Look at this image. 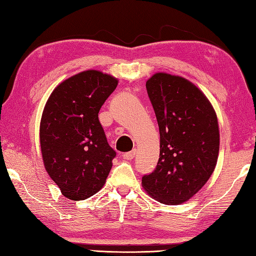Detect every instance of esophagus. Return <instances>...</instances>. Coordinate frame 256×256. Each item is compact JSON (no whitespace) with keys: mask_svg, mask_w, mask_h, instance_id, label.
<instances>
[{"mask_svg":"<svg viewBox=\"0 0 256 256\" xmlns=\"http://www.w3.org/2000/svg\"><path fill=\"white\" fill-rule=\"evenodd\" d=\"M135 154H136V151H135V150H133V151H131V152L124 153L123 154V158L125 160H133L135 158Z\"/></svg>","mask_w":256,"mask_h":256,"instance_id":"34e87169","label":"esophagus"}]
</instances>
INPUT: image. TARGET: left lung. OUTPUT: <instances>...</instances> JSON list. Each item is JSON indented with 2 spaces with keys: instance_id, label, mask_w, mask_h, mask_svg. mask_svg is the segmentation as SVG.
Segmentation results:
<instances>
[{
  "instance_id": "8db88e82",
  "label": "left lung",
  "mask_w": 256,
  "mask_h": 256,
  "mask_svg": "<svg viewBox=\"0 0 256 256\" xmlns=\"http://www.w3.org/2000/svg\"><path fill=\"white\" fill-rule=\"evenodd\" d=\"M146 91L158 124L160 158L142 186L158 202L182 204L204 186L216 165V114L201 90L181 76L154 74Z\"/></svg>"
}]
</instances>
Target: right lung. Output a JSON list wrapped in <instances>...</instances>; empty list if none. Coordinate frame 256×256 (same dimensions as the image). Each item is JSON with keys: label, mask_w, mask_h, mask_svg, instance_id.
<instances>
[{"label": "right lung", "mask_w": 256, "mask_h": 256, "mask_svg": "<svg viewBox=\"0 0 256 256\" xmlns=\"http://www.w3.org/2000/svg\"><path fill=\"white\" fill-rule=\"evenodd\" d=\"M118 86L108 74L73 75L50 95L40 125L44 166L65 198L82 201L103 188L116 152L110 146L98 112Z\"/></svg>", "instance_id": "right-lung-1"}]
</instances>
